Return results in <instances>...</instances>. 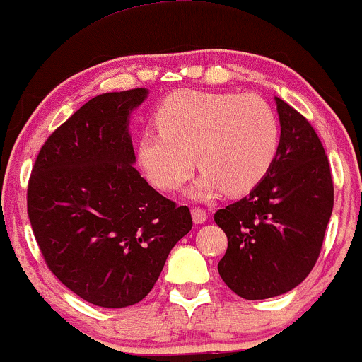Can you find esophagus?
<instances>
[{
	"label": "esophagus",
	"instance_id": "1",
	"mask_svg": "<svg viewBox=\"0 0 362 362\" xmlns=\"http://www.w3.org/2000/svg\"><path fill=\"white\" fill-rule=\"evenodd\" d=\"M192 219L195 224H201L207 221V213L204 209H201V207H194L192 209Z\"/></svg>",
	"mask_w": 362,
	"mask_h": 362
}]
</instances>
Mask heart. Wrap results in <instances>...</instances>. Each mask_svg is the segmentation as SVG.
<instances>
[{
  "label": "heart",
  "instance_id": "heart-1",
  "mask_svg": "<svg viewBox=\"0 0 362 362\" xmlns=\"http://www.w3.org/2000/svg\"><path fill=\"white\" fill-rule=\"evenodd\" d=\"M155 120L158 131L139 136L138 161L163 192L180 189L197 163L202 177L195 197L219 190L247 194L264 180L279 151L276 112L255 93L180 90L161 102Z\"/></svg>",
  "mask_w": 362,
  "mask_h": 362
}]
</instances>
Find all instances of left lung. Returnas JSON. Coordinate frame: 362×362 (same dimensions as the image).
Returning <instances> with one entry per match:
<instances>
[{"instance_id":"left-lung-1","label":"left lung","mask_w":362,"mask_h":362,"mask_svg":"<svg viewBox=\"0 0 362 362\" xmlns=\"http://www.w3.org/2000/svg\"><path fill=\"white\" fill-rule=\"evenodd\" d=\"M281 141L267 175L247 197L218 209L228 236L218 271L245 300L296 288L317 264L332 207L334 180L322 141L298 110L276 97Z\"/></svg>"}]
</instances>
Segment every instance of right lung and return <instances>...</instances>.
Listing matches in <instances>:
<instances>
[{"mask_svg": "<svg viewBox=\"0 0 362 362\" xmlns=\"http://www.w3.org/2000/svg\"><path fill=\"white\" fill-rule=\"evenodd\" d=\"M146 95L134 88L86 102L49 136L28 180V219L49 271L102 308L146 298L192 230L189 207L132 167L129 115Z\"/></svg>", "mask_w": 362, "mask_h": 362, "instance_id": "right-lung-1", "label": "right lung"}]
</instances>
